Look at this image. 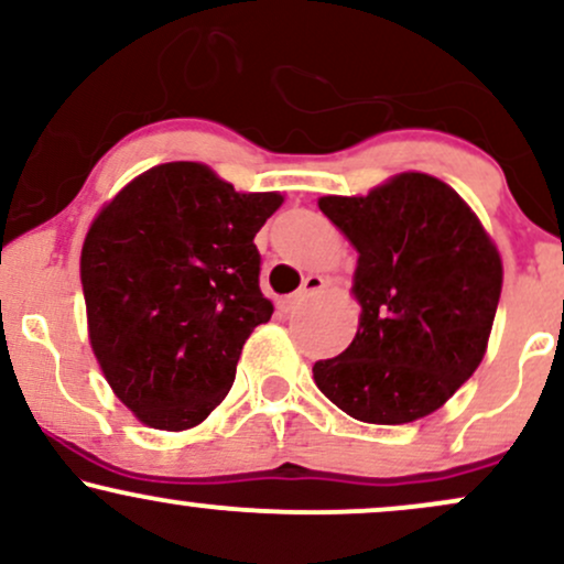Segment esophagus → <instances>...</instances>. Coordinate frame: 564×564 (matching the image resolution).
Segmentation results:
<instances>
[{
    "label": "esophagus",
    "mask_w": 564,
    "mask_h": 564,
    "mask_svg": "<svg viewBox=\"0 0 564 564\" xmlns=\"http://www.w3.org/2000/svg\"><path fill=\"white\" fill-rule=\"evenodd\" d=\"M326 289V278L323 275H307L302 281V289L296 291V294H291V296H286V300H281V307L286 310V313H291V310H296V307H302L304 302L310 300V296H315V294H321V291Z\"/></svg>",
    "instance_id": "esophagus-1"
}]
</instances>
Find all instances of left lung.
Returning <instances> with one entry per match:
<instances>
[{"label": "left lung", "mask_w": 564, "mask_h": 564, "mask_svg": "<svg viewBox=\"0 0 564 564\" xmlns=\"http://www.w3.org/2000/svg\"><path fill=\"white\" fill-rule=\"evenodd\" d=\"M318 206L358 249L360 326L345 352L313 366L315 384L358 422H416L480 366L501 257L467 200L422 172Z\"/></svg>", "instance_id": "left-lung-1"}]
</instances>
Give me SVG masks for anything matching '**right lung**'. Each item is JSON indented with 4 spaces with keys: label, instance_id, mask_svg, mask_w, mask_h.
Masks as SVG:
<instances>
[{
    "label": "right lung",
    "instance_id": "add662e5",
    "mask_svg": "<svg viewBox=\"0 0 564 564\" xmlns=\"http://www.w3.org/2000/svg\"><path fill=\"white\" fill-rule=\"evenodd\" d=\"M281 204L172 161L95 217L82 246L89 345L142 424L191 430L230 392L243 341L273 315L254 236Z\"/></svg>",
    "mask_w": 564,
    "mask_h": 564
}]
</instances>
